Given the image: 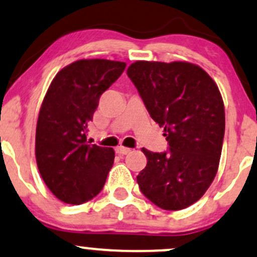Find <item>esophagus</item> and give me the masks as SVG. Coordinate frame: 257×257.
<instances>
[{"mask_svg": "<svg viewBox=\"0 0 257 257\" xmlns=\"http://www.w3.org/2000/svg\"><path fill=\"white\" fill-rule=\"evenodd\" d=\"M115 151H116V153H118V155H127V153L131 152V148L118 146V147L115 148Z\"/></svg>", "mask_w": 257, "mask_h": 257, "instance_id": "34e87169", "label": "esophagus"}]
</instances>
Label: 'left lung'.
Returning a JSON list of instances; mask_svg holds the SVG:
<instances>
[{
	"label": "left lung",
	"instance_id": "1",
	"mask_svg": "<svg viewBox=\"0 0 257 257\" xmlns=\"http://www.w3.org/2000/svg\"><path fill=\"white\" fill-rule=\"evenodd\" d=\"M127 75L169 145L162 153L142 148L147 165L137 176L140 189L165 210L189 207L204 195L218 172L225 132L218 85L188 62L137 60Z\"/></svg>",
	"mask_w": 257,
	"mask_h": 257
}]
</instances>
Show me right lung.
I'll return each instance as SVG.
<instances>
[{"mask_svg":"<svg viewBox=\"0 0 257 257\" xmlns=\"http://www.w3.org/2000/svg\"><path fill=\"white\" fill-rule=\"evenodd\" d=\"M126 63L80 59L58 71L39 110L36 160L50 192L67 204H83L104 188L113 165L112 148L86 144L99 99Z\"/></svg>","mask_w":257,"mask_h":257,"instance_id":"obj_1","label":"right lung"}]
</instances>
